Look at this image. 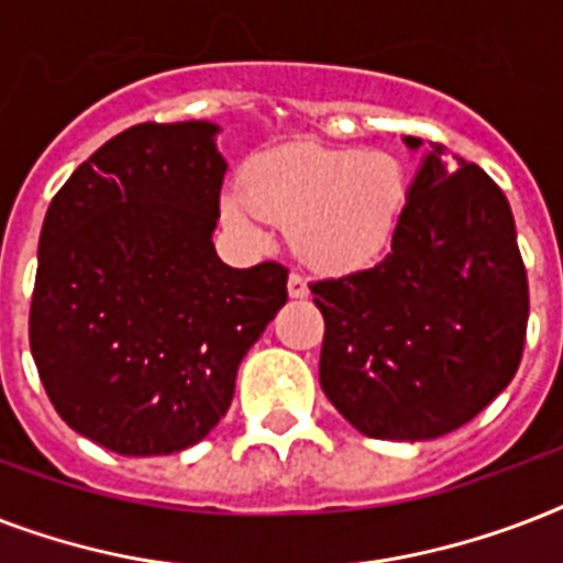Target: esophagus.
I'll return each mask as SVG.
<instances>
[{
  "instance_id": "34e87169",
  "label": "esophagus",
  "mask_w": 563,
  "mask_h": 563,
  "mask_svg": "<svg viewBox=\"0 0 563 563\" xmlns=\"http://www.w3.org/2000/svg\"><path fill=\"white\" fill-rule=\"evenodd\" d=\"M289 295L291 298H307L309 295V286H307V277L298 272L289 274Z\"/></svg>"
}]
</instances>
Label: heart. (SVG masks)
I'll return each mask as SVG.
<instances>
[{
  "mask_svg": "<svg viewBox=\"0 0 563 563\" xmlns=\"http://www.w3.org/2000/svg\"><path fill=\"white\" fill-rule=\"evenodd\" d=\"M406 203L400 163L379 152H286L256 163L245 189H230V228L265 245L272 228L291 230L300 260L316 268H356L391 239Z\"/></svg>",
  "mask_w": 563,
  "mask_h": 563,
  "instance_id": "b5f03b06",
  "label": "heart"
}]
</instances>
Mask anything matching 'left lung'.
I'll return each instance as SVG.
<instances>
[{
  "label": "left lung",
  "mask_w": 563,
  "mask_h": 563,
  "mask_svg": "<svg viewBox=\"0 0 563 563\" xmlns=\"http://www.w3.org/2000/svg\"><path fill=\"white\" fill-rule=\"evenodd\" d=\"M309 289L324 316L321 388L368 438L429 441L464 427L523 360L529 280L511 207L441 143L411 180L391 251Z\"/></svg>",
  "instance_id": "obj_1"
}]
</instances>
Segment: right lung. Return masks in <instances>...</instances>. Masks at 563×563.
I'll use <instances>...</instances> for the list:
<instances>
[{"mask_svg": "<svg viewBox=\"0 0 563 563\" xmlns=\"http://www.w3.org/2000/svg\"><path fill=\"white\" fill-rule=\"evenodd\" d=\"M210 122H143L101 145L48 203L29 342L48 400L119 455L198 444L239 362L286 303L280 263L212 247L224 161Z\"/></svg>", "mask_w": 563, "mask_h": 563, "instance_id": "right-lung-1", "label": "right lung"}]
</instances>
